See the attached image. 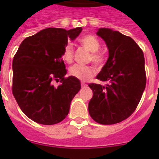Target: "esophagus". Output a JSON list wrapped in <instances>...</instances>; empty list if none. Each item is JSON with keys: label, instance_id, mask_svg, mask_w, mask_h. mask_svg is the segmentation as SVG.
<instances>
[{"label": "esophagus", "instance_id": "esophagus-1", "mask_svg": "<svg viewBox=\"0 0 159 159\" xmlns=\"http://www.w3.org/2000/svg\"><path fill=\"white\" fill-rule=\"evenodd\" d=\"M81 87H82V88H85V87H87V84H86L85 83L81 82Z\"/></svg>", "mask_w": 159, "mask_h": 159}]
</instances>
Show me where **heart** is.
Here are the masks:
<instances>
[{"mask_svg": "<svg viewBox=\"0 0 159 159\" xmlns=\"http://www.w3.org/2000/svg\"><path fill=\"white\" fill-rule=\"evenodd\" d=\"M79 42L86 50L91 52L90 60L92 61L95 65L101 66L103 65L105 57L103 54L99 52L101 44L98 40L92 35H84L79 39ZM74 57V48L70 43H68L64 47L62 51V58L67 63H71ZM69 73L71 76L81 80L87 81L92 78L96 74V70L94 67L90 65H75L70 68Z\"/></svg>", "mask_w": 159, "mask_h": 159, "instance_id": "1", "label": "heart"}]
</instances>
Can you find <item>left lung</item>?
<instances>
[{"label": "left lung", "mask_w": 159, "mask_h": 159, "mask_svg": "<svg viewBox=\"0 0 159 159\" xmlns=\"http://www.w3.org/2000/svg\"><path fill=\"white\" fill-rule=\"evenodd\" d=\"M96 34L108 49V60L96 78L108 84H89L93 91L89 111L99 124H116L134 111L145 89L144 54L132 38L119 31L101 28Z\"/></svg>", "instance_id": "left-lung-1"}]
</instances>
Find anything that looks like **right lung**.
<instances>
[{
    "label": "right lung",
    "instance_id": "add662e5",
    "mask_svg": "<svg viewBox=\"0 0 159 159\" xmlns=\"http://www.w3.org/2000/svg\"><path fill=\"white\" fill-rule=\"evenodd\" d=\"M81 27L66 30L48 28L26 38L13 59L12 92L22 111L38 124L54 125L68 115L81 89L79 79L67 74L62 51ZM60 81L57 86L55 82Z\"/></svg>",
    "mask_w": 159,
    "mask_h": 159
}]
</instances>
